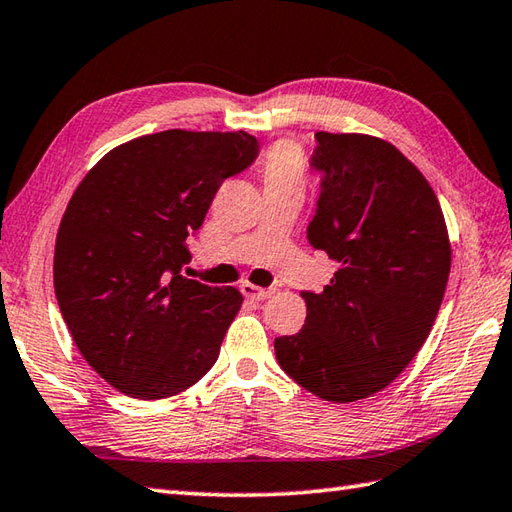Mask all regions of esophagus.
<instances>
[{"label": "esophagus", "mask_w": 512, "mask_h": 512, "mask_svg": "<svg viewBox=\"0 0 512 512\" xmlns=\"http://www.w3.org/2000/svg\"><path fill=\"white\" fill-rule=\"evenodd\" d=\"M241 291H243V296L249 300H265L274 294V289H263V287H256L252 283H243Z\"/></svg>", "instance_id": "34e87169"}]
</instances>
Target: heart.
<instances>
[{"instance_id":"b5f03b06","label":"heart","mask_w":512,"mask_h":512,"mask_svg":"<svg viewBox=\"0 0 512 512\" xmlns=\"http://www.w3.org/2000/svg\"><path fill=\"white\" fill-rule=\"evenodd\" d=\"M263 181L267 185H296L305 183V159L294 143L280 141L265 152L263 159Z\"/></svg>"}]
</instances>
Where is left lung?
Segmentation results:
<instances>
[{
  "instance_id": "left-lung-1",
  "label": "left lung",
  "mask_w": 512,
  "mask_h": 512,
  "mask_svg": "<svg viewBox=\"0 0 512 512\" xmlns=\"http://www.w3.org/2000/svg\"><path fill=\"white\" fill-rule=\"evenodd\" d=\"M320 174L307 241L340 263L307 320L274 340L291 380L327 402H356L391 384L429 338L451 271L442 207L391 143L316 132Z\"/></svg>"
}]
</instances>
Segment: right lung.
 Returning a JSON list of instances; mask_svg holds the SVG:
<instances>
[{
	"label": "right lung",
	"mask_w": 512,
	"mask_h": 512,
	"mask_svg": "<svg viewBox=\"0 0 512 512\" xmlns=\"http://www.w3.org/2000/svg\"><path fill=\"white\" fill-rule=\"evenodd\" d=\"M258 150L243 130L156 132L110 150L72 194L55 296L81 356L117 391L163 400L214 367L243 296L181 274L187 238Z\"/></svg>",
	"instance_id": "right-lung-1"
}]
</instances>
